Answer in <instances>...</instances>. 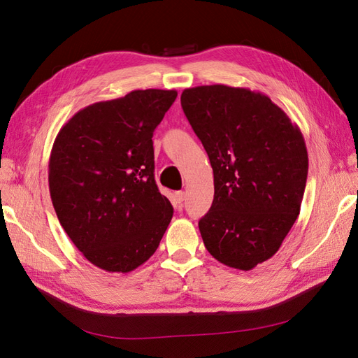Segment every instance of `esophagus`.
I'll list each match as a JSON object with an SVG mask.
<instances>
[{"mask_svg": "<svg viewBox=\"0 0 358 358\" xmlns=\"http://www.w3.org/2000/svg\"><path fill=\"white\" fill-rule=\"evenodd\" d=\"M176 200H178V203H179V204H182V203H183V200H185V192H183V191L176 192Z\"/></svg>", "mask_w": 358, "mask_h": 358, "instance_id": "34e87169", "label": "esophagus"}]
</instances>
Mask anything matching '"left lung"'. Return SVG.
<instances>
[{
    "label": "left lung",
    "instance_id": "obj_1",
    "mask_svg": "<svg viewBox=\"0 0 358 358\" xmlns=\"http://www.w3.org/2000/svg\"><path fill=\"white\" fill-rule=\"evenodd\" d=\"M180 104L213 170V203L199 222L204 246L246 272L278 252L300 213L305 138L267 95L248 88L196 86Z\"/></svg>",
    "mask_w": 358,
    "mask_h": 358
}]
</instances>
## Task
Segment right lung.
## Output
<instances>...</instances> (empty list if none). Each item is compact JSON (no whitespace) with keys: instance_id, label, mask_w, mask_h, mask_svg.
Returning a JSON list of instances; mask_svg holds the SVG:
<instances>
[{"instance_id":"add662e5","label":"right lung","mask_w":358,"mask_h":358,"mask_svg":"<svg viewBox=\"0 0 358 358\" xmlns=\"http://www.w3.org/2000/svg\"><path fill=\"white\" fill-rule=\"evenodd\" d=\"M175 90H137L94 103L62 125L49 191L71 242L94 266L128 273L154 255L173 208L154 178L155 128Z\"/></svg>"}]
</instances>
